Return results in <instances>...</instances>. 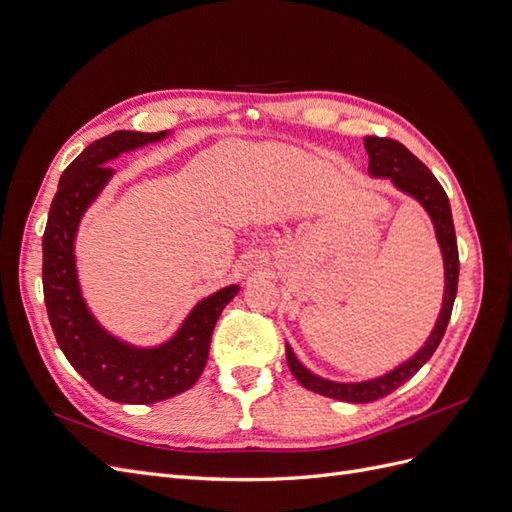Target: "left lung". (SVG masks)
I'll return each instance as SVG.
<instances>
[{
	"instance_id": "left-lung-1",
	"label": "left lung",
	"mask_w": 512,
	"mask_h": 512,
	"mask_svg": "<svg viewBox=\"0 0 512 512\" xmlns=\"http://www.w3.org/2000/svg\"><path fill=\"white\" fill-rule=\"evenodd\" d=\"M365 149L369 156V177L389 179L395 190L416 200L429 215L444 262V292L440 314L436 318V324H433L429 337L425 339V344L418 348L410 359L376 378H367L359 382H339L331 378H322L314 374L312 369H307L299 361V356L294 354L290 344H286L288 367L292 371V376L297 378L305 389L331 399L350 401V404H369V401L386 397L395 389H399L401 384L408 382L416 371L431 359V354L436 352L438 344L442 342L448 320H451L459 280V256L451 203H448V196L442 190L438 179L431 175V170L418 160L414 153H410L401 143L393 141V138L365 136Z\"/></svg>"
}]
</instances>
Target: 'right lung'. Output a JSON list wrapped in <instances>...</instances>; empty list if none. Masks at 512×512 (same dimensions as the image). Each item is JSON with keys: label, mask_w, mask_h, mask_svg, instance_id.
I'll list each match as a JSON object with an SVG mask.
<instances>
[{"label": "right lung", "mask_w": 512, "mask_h": 512, "mask_svg": "<svg viewBox=\"0 0 512 512\" xmlns=\"http://www.w3.org/2000/svg\"><path fill=\"white\" fill-rule=\"evenodd\" d=\"M170 134L117 130L91 143L61 175L42 237L44 303L57 344L70 365L117 404H156L192 389L207 365L215 322L241 290L230 284L200 299L179 329L156 346H138L108 331L83 297L76 235L87 209L115 175L108 162Z\"/></svg>", "instance_id": "1"}]
</instances>
